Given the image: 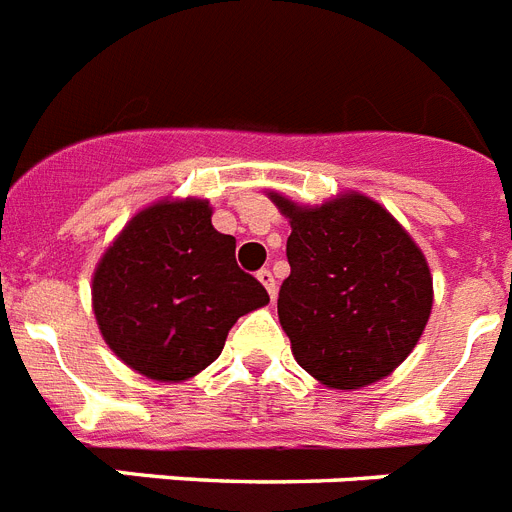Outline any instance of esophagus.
<instances>
[{
    "label": "esophagus",
    "instance_id": "esophagus-1",
    "mask_svg": "<svg viewBox=\"0 0 512 512\" xmlns=\"http://www.w3.org/2000/svg\"><path fill=\"white\" fill-rule=\"evenodd\" d=\"M257 281L263 283L265 291L270 294V299H276L278 286H276V278H273V273H270V270H260V273H257Z\"/></svg>",
    "mask_w": 512,
    "mask_h": 512
}]
</instances>
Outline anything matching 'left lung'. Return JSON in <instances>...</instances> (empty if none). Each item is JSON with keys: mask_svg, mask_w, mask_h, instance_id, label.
<instances>
[{"mask_svg": "<svg viewBox=\"0 0 512 512\" xmlns=\"http://www.w3.org/2000/svg\"><path fill=\"white\" fill-rule=\"evenodd\" d=\"M289 218L291 276L278 320L304 372L333 390L393 375L432 315V273L419 244L377 200L349 190L320 205L268 192Z\"/></svg>", "mask_w": 512, "mask_h": 512, "instance_id": "obj_1", "label": "left lung"}]
</instances>
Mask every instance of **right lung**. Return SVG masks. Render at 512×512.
I'll list each match as a JSON object with an SVG mask.
<instances>
[{"instance_id":"add662e5","label":"right lung","mask_w":512,"mask_h":512,"mask_svg":"<svg viewBox=\"0 0 512 512\" xmlns=\"http://www.w3.org/2000/svg\"><path fill=\"white\" fill-rule=\"evenodd\" d=\"M205 197H163L137 210L93 270L103 341L137 375L184 382L221 356L231 325L270 302L239 270L236 239L213 229Z\"/></svg>"}]
</instances>
